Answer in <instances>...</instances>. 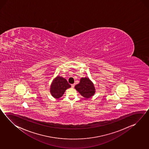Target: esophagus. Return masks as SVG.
Wrapping results in <instances>:
<instances>
[{
  "mask_svg": "<svg viewBox=\"0 0 149 149\" xmlns=\"http://www.w3.org/2000/svg\"><path fill=\"white\" fill-rule=\"evenodd\" d=\"M71 86H72V88H74V86H75V84H71Z\"/></svg>",
  "mask_w": 149,
  "mask_h": 149,
  "instance_id": "1",
  "label": "esophagus"
}]
</instances>
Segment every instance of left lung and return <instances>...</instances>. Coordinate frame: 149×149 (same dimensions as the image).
<instances>
[{
  "label": "left lung",
  "instance_id": "obj_1",
  "mask_svg": "<svg viewBox=\"0 0 149 149\" xmlns=\"http://www.w3.org/2000/svg\"><path fill=\"white\" fill-rule=\"evenodd\" d=\"M75 89L86 98H89L95 95L96 89L93 82L89 77H82L80 82L75 86Z\"/></svg>",
  "mask_w": 149,
  "mask_h": 149
}]
</instances>
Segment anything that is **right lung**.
<instances>
[{
	"label": "right lung",
	"mask_w": 149,
	"mask_h": 149,
	"mask_svg": "<svg viewBox=\"0 0 149 149\" xmlns=\"http://www.w3.org/2000/svg\"><path fill=\"white\" fill-rule=\"evenodd\" d=\"M70 87V85L66 79L58 75L53 79L50 86V93L54 98L58 99L61 97L65 91Z\"/></svg>",
	"instance_id": "add662e5"
}]
</instances>
